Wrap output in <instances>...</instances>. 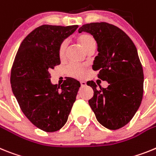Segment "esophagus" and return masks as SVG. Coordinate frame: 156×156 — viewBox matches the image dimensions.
<instances>
[{
  "instance_id": "esophagus-1",
  "label": "esophagus",
  "mask_w": 156,
  "mask_h": 156,
  "mask_svg": "<svg viewBox=\"0 0 156 156\" xmlns=\"http://www.w3.org/2000/svg\"><path fill=\"white\" fill-rule=\"evenodd\" d=\"M80 83H81V86H82V87H84V86H86V82H83V81H82V82H80Z\"/></svg>"
}]
</instances>
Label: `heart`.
Masks as SVG:
<instances>
[{"instance_id":"heart-1","label":"heart","mask_w":156,"mask_h":156,"mask_svg":"<svg viewBox=\"0 0 156 156\" xmlns=\"http://www.w3.org/2000/svg\"><path fill=\"white\" fill-rule=\"evenodd\" d=\"M78 43L82 48V49L86 52L90 48H96V41H95L94 37L92 36L91 34L87 33H84L80 34L78 37H77ZM67 41H63V42L60 44L59 47V50H58V55L60 59H63L66 55V51H67ZM67 73L70 76L74 77L76 78H82L85 76V69L83 67L80 66V65L73 64L70 65L68 67L67 70Z\"/></svg>"}]
</instances>
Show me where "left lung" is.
Instances as JSON below:
<instances>
[{
    "mask_svg": "<svg viewBox=\"0 0 156 156\" xmlns=\"http://www.w3.org/2000/svg\"><path fill=\"white\" fill-rule=\"evenodd\" d=\"M92 34L97 43L98 55L93 69L98 78L107 81V88L97 89L94 82L87 85L93 89L89 101L97 121L109 129H118L129 122L141 104L144 73L137 50L128 35L108 23L82 26L78 32Z\"/></svg>",
    "mask_w": 156,
    "mask_h": 156,
    "instance_id": "8db88e82",
    "label": "left lung"
}]
</instances>
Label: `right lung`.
<instances>
[{
  "label": "right lung",
  "instance_id": "1",
  "mask_svg": "<svg viewBox=\"0 0 156 156\" xmlns=\"http://www.w3.org/2000/svg\"><path fill=\"white\" fill-rule=\"evenodd\" d=\"M78 25H42L22 41L11 70V86L22 112L41 130L55 132L67 122L80 82L67 78L51 82L50 70L60 64L59 47Z\"/></svg>",
  "mask_w": 156,
  "mask_h": 156
}]
</instances>
